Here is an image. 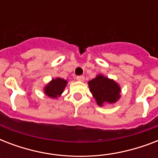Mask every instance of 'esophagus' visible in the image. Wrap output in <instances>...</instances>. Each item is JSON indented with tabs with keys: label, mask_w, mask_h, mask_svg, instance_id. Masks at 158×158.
Masks as SVG:
<instances>
[{
	"label": "esophagus",
	"mask_w": 158,
	"mask_h": 158,
	"mask_svg": "<svg viewBox=\"0 0 158 158\" xmlns=\"http://www.w3.org/2000/svg\"><path fill=\"white\" fill-rule=\"evenodd\" d=\"M76 79H77V80H79V81L83 82L84 80V76H83V75H79V76H77Z\"/></svg>",
	"instance_id": "esophagus-1"
}]
</instances>
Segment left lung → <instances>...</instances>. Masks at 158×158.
I'll use <instances>...</instances> for the list:
<instances>
[{"label": "left lung", "instance_id": "1", "mask_svg": "<svg viewBox=\"0 0 158 158\" xmlns=\"http://www.w3.org/2000/svg\"><path fill=\"white\" fill-rule=\"evenodd\" d=\"M90 92L98 105L102 106L104 103H115L120 98V85L113 79L98 74L89 81Z\"/></svg>", "mask_w": 158, "mask_h": 158}]
</instances>
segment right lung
Masks as SVG:
<instances>
[{"instance_id": "1", "label": "right lung", "mask_w": 158, "mask_h": 158, "mask_svg": "<svg viewBox=\"0 0 158 158\" xmlns=\"http://www.w3.org/2000/svg\"><path fill=\"white\" fill-rule=\"evenodd\" d=\"M67 85V80L60 78L53 79L52 81L46 85L44 88L45 94L50 98H56L57 97H60L64 92V88Z\"/></svg>"}]
</instances>
